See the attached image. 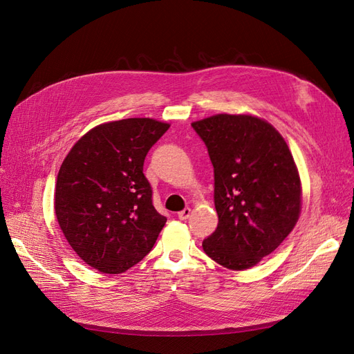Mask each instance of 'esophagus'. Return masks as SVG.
I'll list each match as a JSON object with an SVG mask.
<instances>
[{
  "label": "esophagus",
  "instance_id": "obj_1",
  "mask_svg": "<svg viewBox=\"0 0 354 354\" xmlns=\"http://www.w3.org/2000/svg\"><path fill=\"white\" fill-rule=\"evenodd\" d=\"M190 215H192V209H190V207H185V209L180 210L178 214H177L178 219H181V221H186Z\"/></svg>",
  "mask_w": 354,
  "mask_h": 354
}]
</instances>
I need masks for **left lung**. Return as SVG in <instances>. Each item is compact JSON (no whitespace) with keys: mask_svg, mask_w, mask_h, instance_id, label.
<instances>
[{"mask_svg":"<svg viewBox=\"0 0 354 354\" xmlns=\"http://www.w3.org/2000/svg\"><path fill=\"white\" fill-rule=\"evenodd\" d=\"M215 173L218 228L203 251L231 270H245L273 252L301 214V180L292 152L270 123L250 115L193 122Z\"/></svg>","mask_w":354,"mask_h":354,"instance_id":"8db88e82","label":"left lung"}]
</instances>
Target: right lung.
Returning <instances> with one entry per match:
<instances>
[{
    "label": "right lung",
    "mask_w": 354,
    "mask_h": 354,
    "mask_svg": "<svg viewBox=\"0 0 354 354\" xmlns=\"http://www.w3.org/2000/svg\"><path fill=\"white\" fill-rule=\"evenodd\" d=\"M169 124L132 118L95 126L64 160L55 214L69 245L88 266L119 274L152 250L167 218L152 205L144 161Z\"/></svg>",
    "instance_id": "add662e5"
}]
</instances>
